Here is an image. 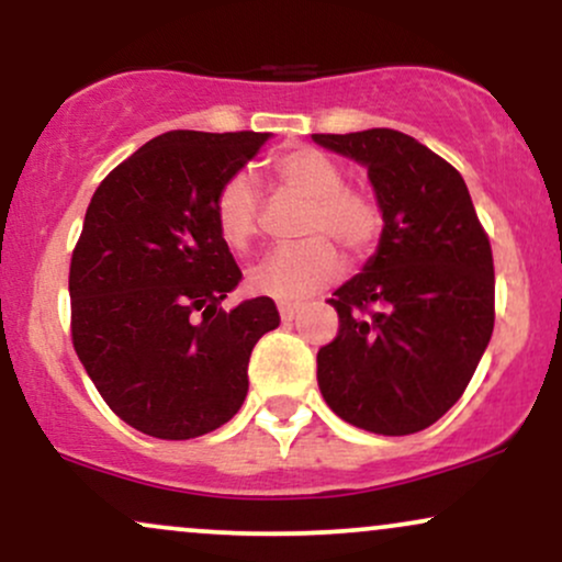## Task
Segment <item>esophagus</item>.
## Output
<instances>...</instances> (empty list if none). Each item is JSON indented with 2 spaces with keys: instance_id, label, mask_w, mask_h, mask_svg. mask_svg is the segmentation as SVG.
<instances>
[{
  "instance_id": "esophagus-1",
  "label": "esophagus",
  "mask_w": 562,
  "mask_h": 562,
  "mask_svg": "<svg viewBox=\"0 0 562 562\" xmlns=\"http://www.w3.org/2000/svg\"><path fill=\"white\" fill-rule=\"evenodd\" d=\"M277 308H280V317L282 319H293L295 314L301 312V303H290V301H282V303H277Z\"/></svg>"
}]
</instances>
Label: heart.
Masks as SVG:
<instances>
[{
	"mask_svg": "<svg viewBox=\"0 0 562 562\" xmlns=\"http://www.w3.org/2000/svg\"><path fill=\"white\" fill-rule=\"evenodd\" d=\"M285 190L306 198L299 222V243L280 245L248 272V288L277 301L312 295L338 277L344 248L353 259L370 254L383 232V209L362 184L346 182L344 166L317 147H293L272 160ZM214 218L222 240L245 250L259 237L261 192L248 171H235L218 184Z\"/></svg>",
	"mask_w": 562,
	"mask_h": 562,
	"instance_id": "heart-1",
	"label": "heart"
}]
</instances>
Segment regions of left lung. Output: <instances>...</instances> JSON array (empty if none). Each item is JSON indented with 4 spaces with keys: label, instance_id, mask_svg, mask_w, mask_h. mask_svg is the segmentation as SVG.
Returning <instances> with one entry per match:
<instances>
[{
    "label": "left lung",
    "instance_id": "obj_1",
    "mask_svg": "<svg viewBox=\"0 0 562 562\" xmlns=\"http://www.w3.org/2000/svg\"><path fill=\"white\" fill-rule=\"evenodd\" d=\"M367 166L383 235L364 272L333 293L338 335L317 353V380L340 420L409 436L447 415L494 330L492 243L465 179L409 134H314Z\"/></svg>",
    "mask_w": 562,
    "mask_h": 562
}]
</instances>
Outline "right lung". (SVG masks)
<instances>
[{
	"mask_svg": "<svg viewBox=\"0 0 562 562\" xmlns=\"http://www.w3.org/2000/svg\"><path fill=\"white\" fill-rule=\"evenodd\" d=\"M259 132H166L102 179L70 256V340L121 420L184 441L237 415L250 351L280 325L267 295L224 312L243 280L214 195Z\"/></svg>",
	"mask_w": 562,
	"mask_h": 562,
	"instance_id": "right-lung-1",
	"label": "right lung"
}]
</instances>
